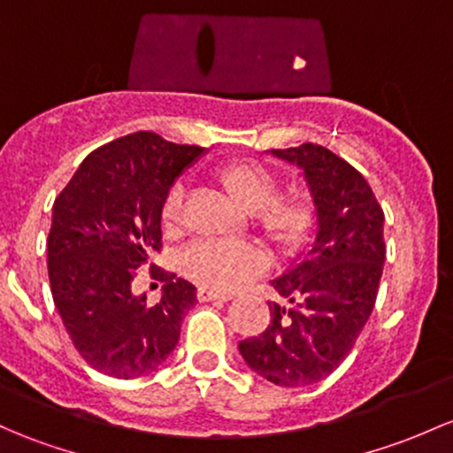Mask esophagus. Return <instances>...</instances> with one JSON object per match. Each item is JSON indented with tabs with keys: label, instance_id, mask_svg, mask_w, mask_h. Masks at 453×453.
Listing matches in <instances>:
<instances>
[{
	"label": "esophagus",
	"instance_id": "esophagus-1",
	"mask_svg": "<svg viewBox=\"0 0 453 453\" xmlns=\"http://www.w3.org/2000/svg\"><path fill=\"white\" fill-rule=\"evenodd\" d=\"M197 297L202 299V302H230L232 295L226 293V290H217V288H211V287H202V288H199Z\"/></svg>",
	"mask_w": 453,
	"mask_h": 453
}]
</instances>
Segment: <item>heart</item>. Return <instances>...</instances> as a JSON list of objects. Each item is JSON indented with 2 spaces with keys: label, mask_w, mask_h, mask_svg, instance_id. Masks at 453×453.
Wrapping results in <instances>:
<instances>
[{
  "label": "heart",
  "mask_w": 453,
  "mask_h": 453,
  "mask_svg": "<svg viewBox=\"0 0 453 453\" xmlns=\"http://www.w3.org/2000/svg\"><path fill=\"white\" fill-rule=\"evenodd\" d=\"M227 190L247 208L260 211V223L275 241L293 242L303 234L311 208L302 197L275 199L278 180L258 163H232L221 171ZM184 188H171L163 206V227L173 230L182 219ZM263 254L250 242L226 239H203L193 242L184 254V269L199 282L211 287L234 288L263 269Z\"/></svg>",
  "instance_id": "obj_1"
}]
</instances>
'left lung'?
<instances>
[{"mask_svg": "<svg viewBox=\"0 0 453 453\" xmlns=\"http://www.w3.org/2000/svg\"><path fill=\"white\" fill-rule=\"evenodd\" d=\"M297 166L311 195V227L273 288L263 334L239 342L245 365L284 388L321 382L349 354L373 311L384 266V212L349 163L321 145L269 150Z\"/></svg>", "mask_w": 453, "mask_h": 453, "instance_id": "1", "label": "left lung"}]
</instances>
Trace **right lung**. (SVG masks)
Here are the masks:
<instances>
[{
    "label": "right lung",
    "instance_id": "obj_1",
    "mask_svg": "<svg viewBox=\"0 0 453 453\" xmlns=\"http://www.w3.org/2000/svg\"><path fill=\"white\" fill-rule=\"evenodd\" d=\"M203 154V147L134 132L88 154L54 202L51 297L78 354L99 373L141 378L178 345L197 288L169 275L158 302L150 303L134 280L163 245L171 187Z\"/></svg>",
    "mask_w": 453,
    "mask_h": 453
}]
</instances>
